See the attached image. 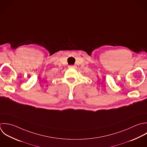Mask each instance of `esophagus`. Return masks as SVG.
Returning <instances> with one entry per match:
<instances>
[{
  "label": "esophagus",
  "instance_id": "1",
  "mask_svg": "<svg viewBox=\"0 0 147 147\" xmlns=\"http://www.w3.org/2000/svg\"><path fill=\"white\" fill-rule=\"evenodd\" d=\"M69 68H73V69H76L77 67V66L76 65H69Z\"/></svg>",
  "mask_w": 147,
  "mask_h": 147
}]
</instances>
